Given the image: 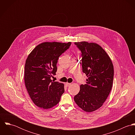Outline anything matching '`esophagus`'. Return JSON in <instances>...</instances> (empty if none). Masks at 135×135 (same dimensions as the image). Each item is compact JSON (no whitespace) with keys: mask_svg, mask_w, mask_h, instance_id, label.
I'll return each instance as SVG.
<instances>
[{"mask_svg":"<svg viewBox=\"0 0 135 135\" xmlns=\"http://www.w3.org/2000/svg\"><path fill=\"white\" fill-rule=\"evenodd\" d=\"M65 85L66 86H69L70 85H71V83H65Z\"/></svg>","mask_w":135,"mask_h":135,"instance_id":"obj_1","label":"esophagus"}]
</instances>
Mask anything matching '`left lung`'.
<instances>
[{"instance_id": "8db88e82", "label": "left lung", "mask_w": 135, "mask_h": 135, "mask_svg": "<svg viewBox=\"0 0 135 135\" xmlns=\"http://www.w3.org/2000/svg\"><path fill=\"white\" fill-rule=\"evenodd\" d=\"M81 52L83 72L88 78L81 85L74 99L77 105L87 112L100 108L112 89L114 68L109 56L96 43L86 41L75 42Z\"/></svg>"}]
</instances>
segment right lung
<instances>
[{"mask_svg":"<svg viewBox=\"0 0 135 135\" xmlns=\"http://www.w3.org/2000/svg\"><path fill=\"white\" fill-rule=\"evenodd\" d=\"M71 42H45L37 45L25 62L24 81L34 103L44 109L57 105L64 92V84L52 80L57 71L59 57L68 50Z\"/></svg>","mask_w":135,"mask_h":135,"instance_id":"1","label":"right lung"}]
</instances>
